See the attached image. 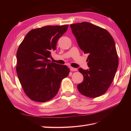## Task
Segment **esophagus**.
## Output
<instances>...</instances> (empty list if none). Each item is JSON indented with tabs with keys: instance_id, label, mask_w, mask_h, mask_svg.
I'll use <instances>...</instances> for the list:
<instances>
[{
	"instance_id": "1",
	"label": "esophagus",
	"mask_w": 131,
	"mask_h": 131,
	"mask_svg": "<svg viewBox=\"0 0 131 131\" xmlns=\"http://www.w3.org/2000/svg\"><path fill=\"white\" fill-rule=\"evenodd\" d=\"M70 71H72V72H75V71H77L78 69L77 68H73V67H70Z\"/></svg>"
}]
</instances>
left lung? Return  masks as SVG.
<instances>
[{
	"mask_svg": "<svg viewBox=\"0 0 131 131\" xmlns=\"http://www.w3.org/2000/svg\"><path fill=\"white\" fill-rule=\"evenodd\" d=\"M79 46L85 53L89 70L79 68L84 76L77 88L82 95L100 97L106 92L114 80L118 58L113 38L108 31L87 22L70 25Z\"/></svg>",
	"mask_w": 131,
	"mask_h": 131,
	"instance_id": "left-lung-1",
	"label": "left lung"
}]
</instances>
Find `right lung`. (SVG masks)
<instances>
[{
	"label": "right lung",
	"mask_w": 131,
	"mask_h": 131,
	"mask_svg": "<svg viewBox=\"0 0 131 131\" xmlns=\"http://www.w3.org/2000/svg\"><path fill=\"white\" fill-rule=\"evenodd\" d=\"M68 25L46 26L33 29L27 34L16 54V72L27 97L38 102H45L57 94L63 79L70 69L66 66L51 62V52L56 50L58 39Z\"/></svg>",
	"instance_id": "obj_1"
}]
</instances>
